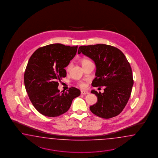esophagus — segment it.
<instances>
[{
    "instance_id": "34e87169",
    "label": "esophagus",
    "mask_w": 158,
    "mask_h": 158,
    "mask_svg": "<svg viewBox=\"0 0 158 158\" xmlns=\"http://www.w3.org/2000/svg\"><path fill=\"white\" fill-rule=\"evenodd\" d=\"M89 91H85V90H81V94L82 95H86V94H89Z\"/></svg>"
}]
</instances>
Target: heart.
I'll return each mask as SVG.
<instances>
[{"label":"heart","instance_id":"obj_1","mask_svg":"<svg viewBox=\"0 0 158 158\" xmlns=\"http://www.w3.org/2000/svg\"><path fill=\"white\" fill-rule=\"evenodd\" d=\"M90 62H91L90 60H88V59L85 58V59L81 60V65H82L83 67H84L85 65H86L87 64H89V63H90ZM71 64H69L68 65V67H67V69L69 70V69L71 68ZM79 86H81V87H84V86H85V84H84L83 83H82V82H80V83H79Z\"/></svg>","mask_w":158,"mask_h":158}]
</instances>
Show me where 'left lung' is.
<instances>
[{"instance_id": "8db88e82", "label": "left lung", "mask_w": 158, "mask_h": 158, "mask_svg": "<svg viewBox=\"0 0 158 158\" xmlns=\"http://www.w3.org/2000/svg\"><path fill=\"white\" fill-rule=\"evenodd\" d=\"M77 53H83L96 64V77L92 86H105L103 93L91 91L97 96V102L90 110L104 119L119 115L129 100L134 83L131 68L124 54L105 44L81 46Z\"/></svg>"}]
</instances>
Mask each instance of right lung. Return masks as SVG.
<instances>
[{
	"instance_id": "1",
	"label": "right lung",
	"mask_w": 158,
	"mask_h": 158,
	"mask_svg": "<svg viewBox=\"0 0 158 158\" xmlns=\"http://www.w3.org/2000/svg\"><path fill=\"white\" fill-rule=\"evenodd\" d=\"M77 46L60 43L38 48L29 60L24 73V84L29 100L41 114L56 117L69 109L81 91L71 87L61 93L58 82L67 75L65 68L76 55Z\"/></svg>"
}]
</instances>
